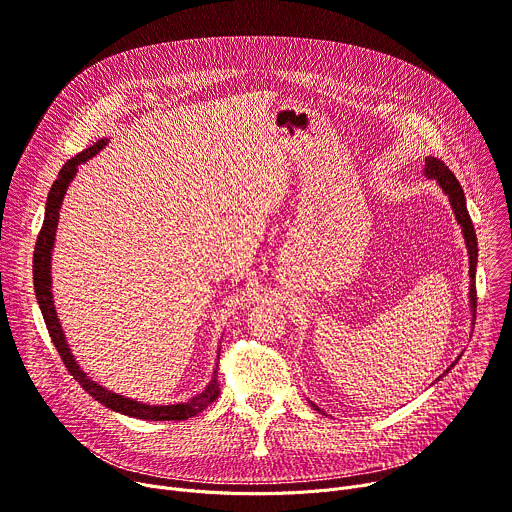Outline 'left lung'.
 I'll use <instances>...</instances> for the list:
<instances>
[{"instance_id":"8db88e82","label":"left lung","mask_w":512,"mask_h":512,"mask_svg":"<svg viewBox=\"0 0 512 512\" xmlns=\"http://www.w3.org/2000/svg\"><path fill=\"white\" fill-rule=\"evenodd\" d=\"M423 174L427 178H434L442 191L448 195V201L452 205V211L456 215V222L461 224L463 228V236H465V245H467V253H469V301H471V309L475 311L477 307V290H475V267H477V236H475V228L473 222L469 218L467 211V201H465V193L461 182L456 180V176L448 170V166H444L440 159L436 157H427L425 159V170Z\"/></svg>"}]
</instances>
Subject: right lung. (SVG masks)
<instances>
[{
  "mask_svg": "<svg viewBox=\"0 0 512 512\" xmlns=\"http://www.w3.org/2000/svg\"><path fill=\"white\" fill-rule=\"evenodd\" d=\"M107 145V139L97 141L95 145H91L89 149L76 153L72 159H68L66 164L62 166L58 180L51 184V191L45 203V220L37 238L35 245V253H33V282H35V294H37V303L39 309L43 313L47 332L51 336V342L56 344L58 353L64 361V365L68 367L72 378L83 386L85 392H89L95 400H99L103 407L112 409L116 413L128 415V417H137V419H149V421H184L188 417H195L197 413H201L203 409H207L211 402L220 396V384H218V371H213V378L207 384V388L193 396L191 400L186 402H178V405H145V402L132 400V398H124L112 390H107L99 384H95L89 375L78 367L74 355L70 353V346L64 338L60 319L56 313V307H53V292H51V249L53 242H56V230H58V218H60V207L66 195V188L72 182L76 170L80 164H85L87 159H91L93 155H97L103 147Z\"/></svg>",
  "mask_w": 512,
  "mask_h": 512,
  "instance_id": "right-lung-1",
  "label": "right lung"
}]
</instances>
